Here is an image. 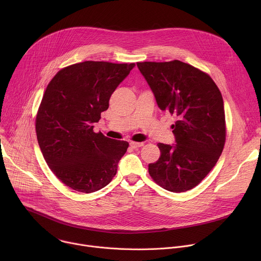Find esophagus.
<instances>
[{
    "mask_svg": "<svg viewBox=\"0 0 261 261\" xmlns=\"http://www.w3.org/2000/svg\"><path fill=\"white\" fill-rule=\"evenodd\" d=\"M130 145H131L132 148H137V147L142 146L143 142H134V141H132V142H130Z\"/></svg>",
    "mask_w": 261,
    "mask_h": 261,
    "instance_id": "esophagus-1",
    "label": "esophagus"
}]
</instances>
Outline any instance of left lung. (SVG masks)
<instances>
[{"label": "left lung", "instance_id": "1", "mask_svg": "<svg viewBox=\"0 0 261 261\" xmlns=\"http://www.w3.org/2000/svg\"><path fill=\"white\" fill-rule=\"evenodd\" d=\"M159 108L174 117L175 144L158 143L148 173L167 191H188L208 174L225 144L224 103L208 74L174 60L137 63Z\"/></svg>", "mask_w": 261, "mask_h": 261}]
</instances>
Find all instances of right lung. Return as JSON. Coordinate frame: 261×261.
I'll return each mask as SVG.
<instances>
[{
    "instance_id": "add662e5",
    "label": "right lung",
    "mask_w": 261,
    "mask_h": 261,
    "mask_svg": "<svg viewBox=\"0 0 261 261\" xmlns=\"http://www.w3.org/2000/svg\"><path fill=\"white\" fill-rule=\"evenodd\" d=\"M135 64L86 61L60 70L48 84L36 117L42 155L69 188L92 193L117 173L129 143L95 133L94 124Z\"/></svg>"
}]
</instances>
